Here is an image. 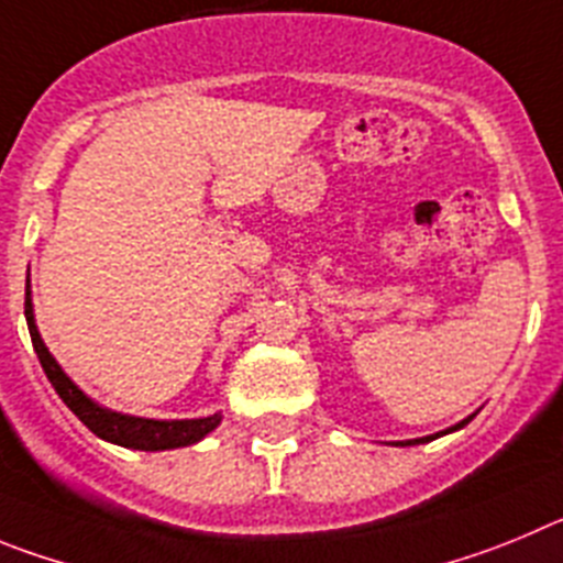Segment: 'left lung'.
<instances>
[{
  "label": "left lung",
  "mask_w": 563,
  "mask_h": 563,
  "mask_svg": "<svg viewBox=\"0 0 563 563\" xmlns=\"http://www.w3.org/2000/svg\"><path fill=\"white\" fill-rule=\"evenodd\" d=\"M474 415H477V412H474ZM474 415H468V418H463V420H460V423H454V427L443 429V432H438V434H429V438H415V440H398V443H395V445H418V443H429V440H438V438H443V434L457 432V429H463L465 423H468V420L474 418Z\"/></svg>",
  "instance_id": "obj_1"
}]
</instances>
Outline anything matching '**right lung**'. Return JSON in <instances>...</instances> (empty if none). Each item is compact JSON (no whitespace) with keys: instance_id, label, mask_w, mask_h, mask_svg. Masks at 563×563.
Segmentation results:
<instances>
[{"instance_id":"add662e5","label":"right lung","mask_w":563,"mask_h":563,"mask_svg":"<svg viewBox=\"0 0 563 563\" xmlns=\"http://www.w3.org/2000/svg\"><path fill=\"white\" fill-rule=\"evenodd\" d=\"M24 317H27L30 339H33L35 356L42 362L44 373H47L49 384L55 393L60 395V401L67 404L84 427L92 429L100 440L109 443L125 445V449H140V452H165V449H181V445H194L205 440L212 429L221 423V412H212L207 418H181V420H156V418H140V415L114 412V409L103 407L95 398L84 393L73 378L64 373L49 347L44 344L38 325H35L33 313V291H30V275L27 286H24Z\"/></svg>"}]
</instances>
